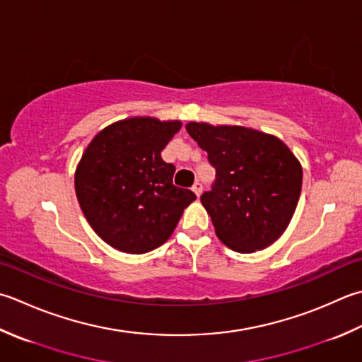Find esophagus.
<instances>
[{"label": "esophagus", "mask_w": 362, "mask_h": 362, "mask_svg": "<svg viewBox=\"0 0 362 362\" xmlns=\"http://www.w3.org/2000/svg\"><path fill=\"white\" fill-rule=\"evenodd\" d=\"M193 191L196 193V196L199 197L202 194V183L201 182H196L194 185H193Z\"/></svg>", "instance_id": "esophagus-1"}]
</instances>
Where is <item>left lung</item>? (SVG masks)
<instances>
[{
	"mask_svg": "<svg viewBox=\"0 0 362 362\" xmlns=\"http://www.w3.org/2000/svg\"><path fill=\"white\" fill-rule=\"evenodd\" d=\"M187 132L216 169L201 202L221 242L237 252L278 240L300 199L303 169L279 138L240 125L188 122Z\"/></svg>",
	"mask_w": 362,
	"mask_h": 362,
	"instance_id": "obj_1",
	"label": "left lung"
}]
</instances>
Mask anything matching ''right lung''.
<instances>
[{"mask_svg": "<svg viewBox=\"0 0 362 362\" xmlns=\"http://www.w3.org/2000/svg\"><path fill=\"white\" fill-rule=\"evenodd\" d=\"M180 120L130 117L95 134L75 171L78 202L103 242L144 254L171 237L191 189L173 183L175 166L161 151L180 130Z\"/></svg>", "mask_w": 362, "mask_h": 362, "instance_id": "1", "label": "right lung"}]
</instances>
